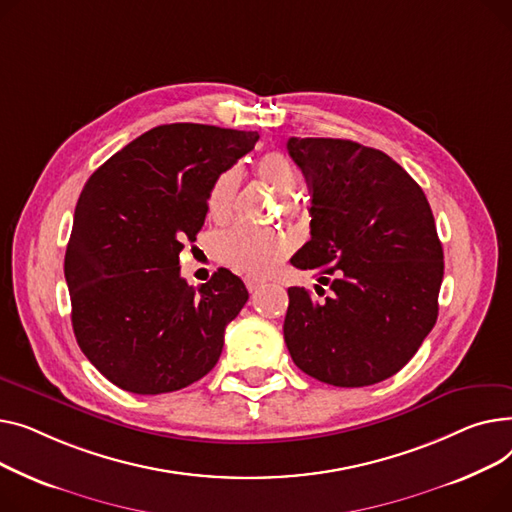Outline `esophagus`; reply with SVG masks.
I'll return each mask as SVG.
<instances>
[{
    "instance_id": "obj_1",
    "label": "esophagus",
    "mask_w": 512,
    "mask_h": 512,
    "mask_svg": "<svg viewBox=\"0 0 512 512\" xmlns=\"http://www.w3.org/2000/svg\"><path fill=\"white\" fill-rule=\"evenodd\" d=\"M262 285H264V283H262L260 279H254V277H246V287H248V291H250V293L258 291Z\"/></svg>"
}]
</instances>
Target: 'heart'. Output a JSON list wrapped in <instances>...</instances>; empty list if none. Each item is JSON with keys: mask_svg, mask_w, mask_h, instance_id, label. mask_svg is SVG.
Instances as JSON below:
<instances>
[{"mask_svg": "<svg viewBox=\"0 0 512 512\" xmlns=\"http://www.w3.org/2000/svg\"><path fill=\"white\" fill-rule=\"evenodd\" d=\"M256 173L264 184H268L275 192L285 196L283 206L293 213L297 210V200H293L291 192H295L299 184V173L295 165L281 153L264 155ZM239 188V171L227 169L217 177L208 192L206 208L208 215L215 219H225L231 213L235 200V192ZM291 250L289 237L275 229H256L246 223H233L213 237V254L227 266L248 275H264L279 260H283Z\"/></svg>", "mask_w": 512, "mask_h": 512, "instance_id": "b5f03b06", "label": "heart"}]
</instances>
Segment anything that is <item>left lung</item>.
Instances as JSON below:
<instances>
[{
	"instance_id": "8db88e82",
	"label": "left lung",
	"mask_w": 512,
	"mask_h": 512,
	"mask_svg": "<svg viewBox=\"0 0 512 512\" xmlns=\"http://www.w3.org/2000/svg\"><path fill=\"white\" fill-rule=\"evenodd\" d=\"M287 150L312 190V239L291 264L333 289L324 302L287 289L291 359L333 386L382 382L438 318L444 254L430 202L382 150L339 138H289Z\"/></svg>"
}]
</instances>
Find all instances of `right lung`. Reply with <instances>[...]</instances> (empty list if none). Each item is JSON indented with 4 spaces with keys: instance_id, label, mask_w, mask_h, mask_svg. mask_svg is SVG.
Returning a JSON list of instances; mask_svg holds the SVG:
<instances>
[{
    "instance_id": "right-lung-1",
    "label": "right lung",
    "mask_w": 512,
    "mask_h": 512,
    "mask_svg": "<svg viewBox=\"0 0 512 512\" xmlns=\"http://www.w3.org/2000/svg\"><path fill=\"white\" fill-rule=\"evenodd\" d=\"M256 140L258 132L204 124L157 126L88 177L64 273L76 341L115 386L173 393L219 362L248 289L227 268L188 285L179 252L202 229L217 177Z\"/></svg>"
}]
</instances>
